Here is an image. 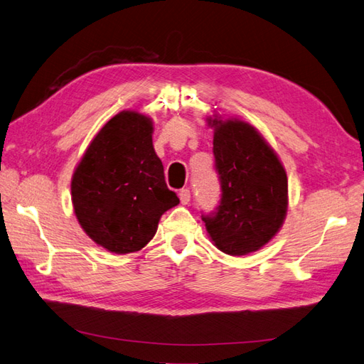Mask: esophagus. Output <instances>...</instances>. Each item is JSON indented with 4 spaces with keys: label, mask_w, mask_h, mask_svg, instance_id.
<instances>
[{
    "label": "esophagus",
    "mask_w": 364,
    "mask_h": 364,
    "mask_svg": "<svg viewBox=\"0 0 364 364\" xmlns=\"http://www.w3.org/2000/svg\"><path fill=\"white\" fill-rule=\"evenodd\" d=\"M178 197H180L181 205H188L189 200H191V191L189 189H181L180 193H178Z\"/></svg>",
    "instance_id": "1"
}]
</instances>
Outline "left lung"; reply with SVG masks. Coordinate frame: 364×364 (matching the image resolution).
<instances>
[{
  "mask_svg": "<svg viewBox=\"0 0 364 364\" xmlns=\"http://www.w3.org/2000/svg\"><path fill=\"white\" fill-rule=\"evenodd\" d=\"M220 201L203 222L215 247L231 256L257 251L282 226L289 203L285 168L273 149L243 121H213Z\"/></svg>",
  "mask_w": 364,
  "mask_h": 364,
  "instance_id": "obj_1",
  "label": "left lung"
}]
</instances>
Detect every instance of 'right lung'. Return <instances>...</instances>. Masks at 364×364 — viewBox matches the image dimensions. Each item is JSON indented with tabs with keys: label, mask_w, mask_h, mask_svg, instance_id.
<instances>
[{
	"label": "right lung",
	"mask_w": 364,
	"mask_h": 364,
	"mask_svg": "<svg viewBox=\"0 0 364 364\" xmlns=\"http://www.w3.org/2000/svg\"><path fill=\"white\" fill-rule=\"evenodd\" d=\"M151 121L136 112L112 117L75 168L71 193L80 226L116 255L138 251L180 198L167 188L151 144Z\"/></svg>",
	"instance_id": "right-lung-1"
}]
</instances>
